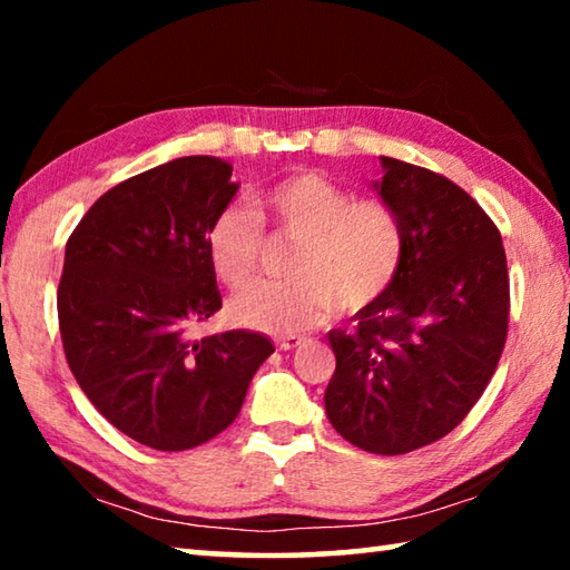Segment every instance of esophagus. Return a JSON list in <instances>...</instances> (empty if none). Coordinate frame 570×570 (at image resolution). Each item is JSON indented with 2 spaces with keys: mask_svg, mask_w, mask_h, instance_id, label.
<instances>
[{
  "mask_svg": "<svg viewBox=\"0 0 570 570\" xmlns=\"http://www.w3.org/2000/svg\"><path fill=\"white\" fill-rule=\"evenodd\" d=\"M304 344H306V336L288 334V336H278V340H276V350L292 352V350H296V346H304Z\"/></svg>",
  "mask_w": 570,
  "mask_h": 570,
  "instance_id": "esophagus-1",
  "label": "esophagus"
}]
</instances>
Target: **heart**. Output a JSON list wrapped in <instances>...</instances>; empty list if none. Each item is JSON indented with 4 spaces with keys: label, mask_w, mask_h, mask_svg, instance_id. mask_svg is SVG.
<instances>
[{
    "label": "heart",
    "mask_w": 570,
    "mask_h": 570,
    "mask_svg": "<svg viewBox=\"0 0 570 570\" xmlns=\"http://www.w3.org/2000/svg\"><path fill=\"white\" fill-rule=\"evenodd\" d=\"M264 216L296 238L288 282H258L228 302L230 324L266 334H298L336 312L356 316L380 304L404 262V224L384 198L352 193L320 170H298L262 196ZM264 226L250 210L226 206L206 230L220 284L244 286L256 274Z\"/></svg>",
    "instance_id": "obj_1"
}]
</instances>
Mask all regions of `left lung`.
I'll return each instance as SVG.
<instances>
[{
	"instance_id": "left-lung-1",
	"label": "left lung",
	"mask_w": 570,
	"mask_h": 570,
	"mask_svg": "<svg viewBox=\"0 0 570 570\" xmlns=\"http://www.w3.org/2000/svg\"><path fill=\"white\" fill-rule=\"evenodd\" d=\"M382 168L374 188L404 224L402 272L354 332H330L324 407L352 445L404 455L455 430L485 392L508 336L510 278L475 198L412 163L382 158Z\"/></svg>"
}]
</instances>
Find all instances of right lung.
<instances>
[{
    "mask_svg": "<svg viewBox=\"0 0 570 570\" xmlns=\"http://www.w3.org/2000/svg\"><path fill=\"white\" fill-rule=\"evenodd\" d=\"M226 160L188 156L118 183L67 238L57 316L67 364L105 420L140 445H204L240 412L274 344L188 340L220 308L206 230L236 196Z\"/></svg>",
    "mask_w": 570,
    "mask_h": 570,
    "instance_id": "1",
    "label": "right lung"
}]
</instances>
